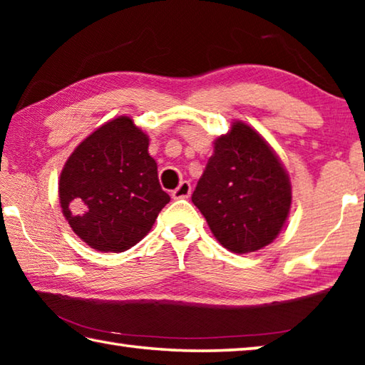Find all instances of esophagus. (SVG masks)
I'll use <instances>...</instances> for the list:
<instances>
[{"instance_id": "34e87169", "label": "esophagus", "mask_w": 365, "mask_h": 365, "mask_svg": "<svg viewBox=\"0 0 365 365\" xmlns=\"http://www.w3.org/2000/svg\"><path fill=\"white\" fill-rule=\"evenodd\" d=\"M190 195H191V183L187 182V180L180 182V185H178V187L174 191H172V196H174L175 200H183V197H190Z\"/></svg>"}]
</instances>
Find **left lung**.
I'll use <instances>...</instances> for the list:
<instances>
[{"label":"left lung","mask_w":365,"mask_h":365,"mask_svg":"<svg viewBox=\"0 0 365 365\" xmlns=\"http://www.w3.org/2000/svg\"><path fill=\"white\" fill-rule=\"evenodd\" d=\"M191 201L217 242L245 255L264 248L280 233L292 206V185L267 141L238 120L215 140Z\"/></svg>","instance_id":"obj_1"}]
</instances>
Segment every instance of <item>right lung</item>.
Returning a JSON list of instances; mask_svg holds the SVG:
<instances>
[{
	"instance_id": "add662e5",
	"label": "right lung",
	"mask_w": 365,
	"mask_h": 365,
	"mask_svg": "<svg viewBox=\"0 0 365 365\" xmlns=\"http://www.w3.org/2000/svg\"><path fill=\"white\" fill-rule=\"evenodd\" d=\"M148 145V135L120 115L96 128L67 159L59 202L72 230L91 248L130 250L170 201Z\"/></svg>"
}]
</instances>
